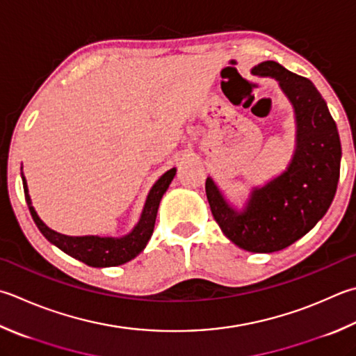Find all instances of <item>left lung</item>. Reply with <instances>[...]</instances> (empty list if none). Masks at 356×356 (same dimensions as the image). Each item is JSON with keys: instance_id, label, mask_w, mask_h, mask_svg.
I'll use <instances>...</instances> for the list:
<instances>
[{"instance_id": "left-lung-1", "label": "left lung", "mask_w": 356, "mask_h": 356, "mask_svg": "<svg viewBox=\"0 0 356 356\" xmlns=\"http://www.w3.org/2000/svg\"><path fill=\"white\" fill-rule=\"evenodd\" d=\"M251 74L277 80L293 105V156L280 175L252 187L241 209L211 177L206 195L220 229L234 245L250 252H274L304 237L325 216L339 181L341 140L325 100L310 80L273 60L256 65Z\"/></svg>"}]
</instances>
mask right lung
I'll return each instance as SVG.
<instances>
[{
    "instance_id": "add662e5",
    "label": "right lung",
    "mask_w": 356,
    "mask_h": 356,
    "mask_svg": "<svg viewBox=\"0 0 356 356\" xmlns=\"http://www.w3.org/2000/svg\"><path fill=\"white\" fill-rule=\"evenodd\" d=\"M23 170V167H22ZM177 175V167L167 170L163 177H161L147 195L144 209L140 212L139 221L135 225V227L122 237H100V236H65V234H60L57 231L51 229L49 226L43 223V220L38 217L32 206V201L29 197V189H28V181H26L23 172H22V179H23V189H24V197L26 203L31 211V216L35 221L37 227L40 232L51 241L52 245L60 248L63 252L68 254V256L83 261L88 266L95 268H106V266H118L127 264L131 259H135L138 254L144 251V248L149 243V240L155 229V221H156V213L158 207L161 203V198L169 189L172 179Z\"/></svg>"
}]
</instances>
